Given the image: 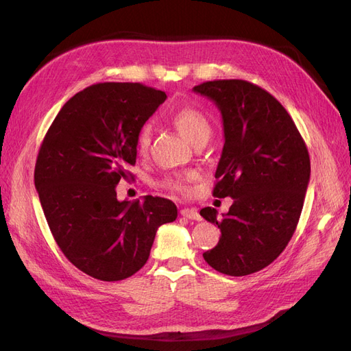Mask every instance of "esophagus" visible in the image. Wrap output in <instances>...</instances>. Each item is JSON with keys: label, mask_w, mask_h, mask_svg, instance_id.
Segmentation results:
<instances>
[{"label": "esophagus", "mask_w": 351, "mask_h": 351, "mask_svg": "<svg viewBox=\"0 0 351 351\" xmlns=\"http://www.w3.org/2000/svg\"><path fill=\"white\" fill-rule=\"evenodd\" d=\"M180 214H182V217L189 218V219H196V221L202 219L197 209H195V208H183L182 210H180Z\"/></svg>", "instance_id": "1"}]
</instances>
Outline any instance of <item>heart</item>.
<instances>
[{
  "mask_svg": "<svg viewBox=\"0 0 351 351\" xmlns=\"http://www.w3.org/2000/svg\"><path fill=\"white\" fill-rule=\"evenodd\" d=\"M171 121L186 139L195 145L202 139H209L212 127L208 117L195 107H183L173 112ZM152 137V127L149 123L141 125L136 134V149L139 154H146L149 149ZM195 178V173H183L167 176L162 180V186L174 193L187 195L190 192V182Z\"/></svg>",
  "mask_w": 351,
  "mask_h": 351,
  "instance_id": "obj_1",
  "label": "heart"
}]
</instances>
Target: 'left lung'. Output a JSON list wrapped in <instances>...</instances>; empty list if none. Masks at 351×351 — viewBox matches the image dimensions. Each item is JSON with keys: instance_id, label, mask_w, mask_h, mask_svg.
<instances>
[{"instance_id": "obj_1", "label": "left lung", "mask_w": 351, "mask_h": 351, "mask_svg": "<svg viewBox=\"0 0 351 351\" xmlns=\"http://www.w3.org/2000/svg\"><path fill=\"white\" fill-rule=\"evenodd\" d=\"M193 90L217 104L224 123L212 195L234 199L222 218L215 208L200 210L221 231L204 258L221 274L243 277L268 267L291 240L311 178L309 152L290 114L258 84L212 80Z\"/></svg>"}]
</instances>
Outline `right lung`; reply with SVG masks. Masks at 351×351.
Listing matches in <instances>:
<instances>
[{
    "label": "right lung",
    "instance_id": "1",
    "mask_svg": "<svg viewBox=\"0 0 351 351\" xmlns=\"http://www.w3.org/2000/svg\"><path fill=\"white\" fill-rule=\"evenodd\" d=\"M167 99L142 83H97L70 98L52 121L35 165V187L64 256L90 277L120 281L149 258L158 227L177 218L171 200L117 199L132 176L136 134Z\"/></svg>",
    "mask_w": 351,
    "mask_h": 351
}]
</instances>
